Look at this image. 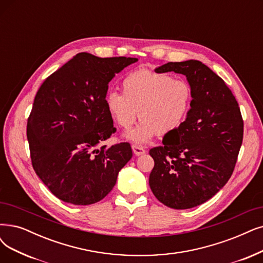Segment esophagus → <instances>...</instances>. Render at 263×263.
<instances>
[{
  "label": "esophagus",
  "instance_id": "34e87169",
  "mask_svg": "<svg viewBox=\"0 0 263 263\" xmlns=\"http://www.w3.org/2000/svg\"><path fill=\"white\" fill-rule=\"evenodd\" d=\"M132 149H133V151H134L135 155H137V156L142 155V154H144V153H145V150L142 148V146L137 145V144H134V145L132 146Z\"/></svg>",
  "mask_w": 263,
  "mask_h": 263
}]
</instances>
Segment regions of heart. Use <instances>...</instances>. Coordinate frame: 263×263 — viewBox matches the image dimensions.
Instances as JSON below:
<instances>
[{"instance_id": "1", "label": "heart", "mask_w": 263, "mask_h": 263, "mask_svg": "<svg viewBox=\"0 0 263 263\" xmlns=\"http://www.w3.org/2000/svg\"><path fill=\"white\" fill-rule=\"evenodd\" d=\"M123 93L109 91L106 106L120 127L128 129L136 118L141 120L125 135L135 143L149 142L154 135L166 136L176 132L191 110L193 91L183 80L139 69L128 73L122 82Z\"/></svg>"}]
</instances>
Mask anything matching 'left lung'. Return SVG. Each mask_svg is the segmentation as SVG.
Listing matches in <instances>:
<instances>
[{"mask_svg": "<svg viewBox=\"0 0 263 263\" xmlns=\"http://www.w3.org/2000/svg\"><path fill=\"white\" fill-rule=\"evenodd\" d=\"M154 71L185 76L193 99L183 124L165 136L162 146L150 150L154 167L149 184L164 205L193 208L211 199L230 179L243 141V119L232 91L203 62H167Z\"/></svg>", "mask_w": 263, "mask_h": 263, "instance_id": "obj_1", "label": "left lung"}]
</instances>
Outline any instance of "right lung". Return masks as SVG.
<instances>
[{
	"label": "right lung",
	"mask_w": 263,
	"mask_h": 263,
	"mask_svg": "<svg viewBox=\"0 0 263 263\" xmlns=\"http://www.w3.org/2000/svg\"><path fill=\"white\" fill-rule=\"evenodd\" d=\"M136 61L80 52L37 90L27 125L31 160L40 179L61 201H101L132 159L127 142L99 145L115 132L106 106L109 82Z\"/></svg>",
	"instance_id": "add662e5"
}]
</instances>
